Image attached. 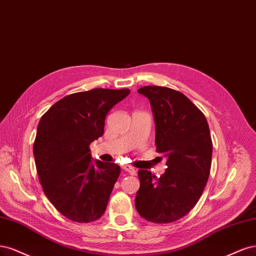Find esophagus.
Returning <instances> with one entry per match:
<instances>
[{
	"label": "esophagus",
	"instance_id": "esophagus-1",
	"mask_svg": "<svg viewBox=\"0 0 256 256\" xmlns=\"http://www.w3.org/2000/svg\"><path fill=\"white\" fill-rule=\"evenodd\" d=\"M123 170H126V172H128L130 176H136V169L133 168L132 166H130V164H124V166L122 167Z\"/></svg>",
	"mask_w": 256,
	"mask_h": 256
}]
</instances>
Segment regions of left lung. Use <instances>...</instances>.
<instances>
[{"label":"left lung","instance_id":"1","mask_svg":"<svg viewBox=\"0 0 256 256\" xmlns=\"http://www.w3.org/2000/svg\"><path fill=\"white\" fill-rule=\"evenodd\" d=\"M138 92L150 100L155 120L156 151L167 158L160 178L138 171V214L154 224L183 218L199 201L212 166V142L204 114L174 89L144 86Z\"/></svg>","mask_w":256,"mask_h":256}]
</instances>
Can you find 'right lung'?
Returning <instances> with one entry per match:
<instances>
[{
	"instance_id": "right-lung-1",
	"label": "right lung",
	"mask_w": 256,
	"mask_h": 256,
	"mask_svg": "<svg viewBox=\"0 0 256 256\" xmlns=\"http://www.w3.org/2000/svg\"><path fill=\"white\" fill-rule=\"evenodd\" d=\"M130 89L96 88L56 102L37 128L34 156L44 192L62 216L88 224L101 218L120 174L114 162H92L90 144L104 133L105 117Z\"/></svg>"
}]
</instances>
